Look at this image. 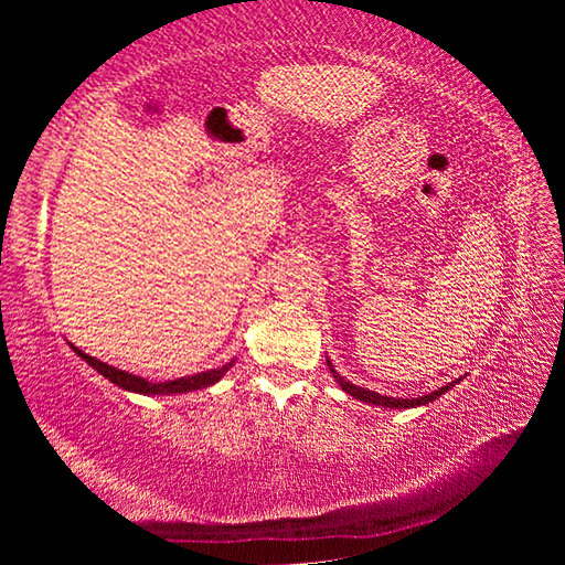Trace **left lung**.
I'll list each match as a JSON object with an SVG mask.
<instances>
[{
  "instance_id": "1",
  "label": "left lung",
  "mask_w": 565,
  "mask_h": 565,
  "mask_svg": "<svg viewBox=\"0 0 565 565\" xmlns=\"http://www.w3.org/2000/svg\"><path fill=\"white\" fill-rule=\"evenodd\" d=\"M327 363H329L333 379L339 381V386H341L343 391H347V394H351L353 398L366 401V404L386 406V408H414V406H426L428 401H434V398H438L441 394H446V391L456 384V381H451V384L441 386V388L434 391V394H428V396H418V398H394V396H381V394H376V391H366V388H361V386H356V384H351V381L343 379V376L339 374V371L331 366V361H327Z\"/></svg>"
}]
</instances>
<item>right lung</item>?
<instances>
[{
	"instance_id": "right-lung-1",
	"label": "right lung",
	"mask_w": 565,
	"mask_h": 565,
	"mask_svg": "<svg viewBox=\"0 0 565 565\" xmlns=\"http://www.w3.org/2000/svg\"><path fill=\"white\" fill-rule=\"evenodd\" d=\"M74 351L79 353V356H82L84 361H87L92 369H97L104 379H109L111 384H117V386L127 388V391H134V394H151V396L186 394V391L206 388V386L216 384V381L226 374L228 366H232V363H226V366H222V369L202 371V374H196V376H186V379H177V381H161V384H151V381H147V379L134 376V374H127V371L114 369V366H109V363H104V361H99V359L89 356V353H84L82 349H76V347H74Z\"/></svg>"
}]
</instances>
